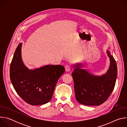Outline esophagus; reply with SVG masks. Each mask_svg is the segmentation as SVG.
<instances>
[{
    "label": "esophagus",
    "instance_id": "1",
    "mask_svg": "<svg viewBox=\"0 0 127 127\" xmlns=\"http://www.w3.org/2000/svg\"><path fill=\"white\" fill-rule=\"evenodd\" d=\"M65 68L66 71L69 72V71H70V70L71 66H70V65H66V66L65 67Z\"/></svg>",
    "mask_w": 127,
    "mask_h": 127
}]
</instances>
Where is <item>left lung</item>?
<instances>
[{
	"mask_svg": "<svg viewBox=\"0 0 127 127\" xmlns=\"http://www.w3.org/2000/svg\"><path fill=\"white\" fill-rule=\"evenodd\" d=\"M110 65L106 73L95 75L87 70L82 69V63L73 65L72 73L74 85L75 97L77 101L86 105H99L104 102L111 95L117 77V66L115 59L108 50Z\"/></svg>",
	"mask_w": 127,
	"mask_h": 127,
	"instance_id": "1",
	"label": "left lung"
}]
</instances>
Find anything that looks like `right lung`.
<instances>
[{
    "instance_id": "add662e5",
    "label": "right lung",
    "mask_w": 127,
    "mask_h": 127,
    "mask_svg": "<svg viewBox=\"0 0 127 127\" xmlns=\"http://www.w3.org/2000/svg\"><path fill=\"white\" fill-rule=\"evenodd\" d=\"M21 43L16 48L10 66V78L17 94L32 105L46 104L51 99L56 85L65 71L61 65H47L29 69L22 58Z\"/></svg>"
}]
</instances>
